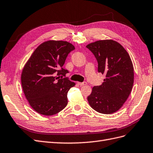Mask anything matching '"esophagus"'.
Returning <instances> with one entry per match:
<instances>
[{"instance_id":"esophagus-1","label":"esophagus","mask_w":153,"mask_h":153,"mask_svg":"<svg viewBox=\"0 0 153 153\" xmlns=\"http://www.w3.org/2000/svg\"><path fill=\"white\" fill-rule=\"evenodd\" d=\"M77 84L80 85V86H85V85H86L87 83L86 82H77Z\"/></svg>"}]
</instances>
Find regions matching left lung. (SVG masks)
<instances>
[{"label":"left lung","instance_id":"8db88e82","mask_svg":"<svg viewBox=\"0 0 153 153\" xmlns=\"http://www.w3.org/2000/svg\"><path fill=\"white\" fill-rule=\"evenodd\" d=\"M86 47L97 60L98 72L106 77L101 85L93 87L87 99L96 111L111 114L123 106L132 90V61L126 50L115 40H99Z\"/></svg>","mask_w":153,"mask_h":153}]
</instances>
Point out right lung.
I'll use <instances>...</instances> for the list:
<instances>
[{
  "mask_svg": "<svg viewBox=\"0 0 153 153\" xmlns=\"http://www.w3.org/2000/svg\"><path fill=\"white\" fill-rule=\"evenodd\" d=\"M74 49L68 42L48 40L34 50L25 64L22 86L30 106L37 113L53 115L67 105V93L76 84L66 77L60 78V75L65 76L68 72L63 66Z\"/></svg>",
  "mask_w": 153,
  "mask_h": 153,
  "instance_id": "obj_1",
  "label": "right lung"
}]
</instances>
